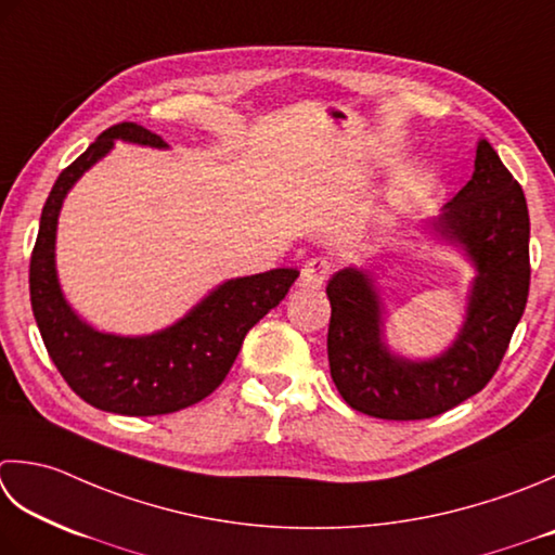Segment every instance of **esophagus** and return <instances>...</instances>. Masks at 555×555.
Wrapping results in <instances>:
<instances>
[{
  "mask_svg": "<svg viewBox=\"0 0 555 555\" xmlns=\"http://www.w3.org/2000/svg\"><path fill=\"white\" fill-rule=\"evenodd\" d=\"M332 271V262L327 257H312L306 267L300 269V288H322Z\"/></svg>",
  "mask_w": 555,
  "mask_h": 555,
  "instance_id": "obj_1",
  "label": "esophagus"
}]
</instances>
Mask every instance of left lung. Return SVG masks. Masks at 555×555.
I'll return each mask as SVG.
<instances>
[{
    "instance_id": "1",
    "label": "left lung",
    "mask_w": 555,
    "mask_h": 555,
    "mask_svg": "<svg viewBox=\"0 0 555 555\" xmlns=\"http://www.w3.org/2000/svg\"><path fill=\"white\" fill-rule=\"evenodd\" d=\"M436 241L474 267L464 322L433 358L399 356L385 339V302L367 269L330 279V373L346 404L387 421L440 416L488 385L529 296V211L519 182L493 146L476 144L474 176L428 223Z\"/></svg>"
}]
</instances>
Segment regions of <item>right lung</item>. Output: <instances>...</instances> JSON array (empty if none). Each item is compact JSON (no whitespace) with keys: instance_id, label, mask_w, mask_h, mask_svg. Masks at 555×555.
<instances>
[{"instance_id":"add662e5","label":"right lung","mask_w":555,"mask_h":555,"mask_svg":"<svg viewBox=\"0 0 555 555\" xmlns=\"http://www.w3.org/2000/svg\"><path fill=\"white\" fill-rule=\"evenodd\" d=\"M115 141L168 149L141 125L119 122L60 172L42 206L30 255V306L52 363L86 404L122 416L172 414L197 404L223 383L245 334L286 298L300 271L286 267L228 279L184 318L154 334L122 336L91 327L64 298L54 241L64 197L86 170L111 154Z\"/></svg>"}]
</instances>
